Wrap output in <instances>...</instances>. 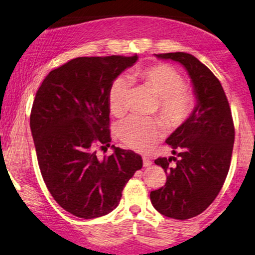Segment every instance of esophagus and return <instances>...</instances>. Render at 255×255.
<instances>
[{"label": "esophagus", "mask_w": 255, "mask_h": 255, "mask_svg": "<svg viewBox=\"0 0 255 255\" xmlns=\"http://www.w3.org/2000/svg\"><path fill=\"white\" fill-rule=\"evenodd\" d=\"M151 163H153V161H151L149 157L143 156V167H149Z\"/></svg>", "instance_id": "34e87169"}]
</instances>
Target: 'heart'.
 <instances>
[{"label":"heart","instance_id":"1","mask_svg":"<svg viewBox=\"0 0 255 255\" xmlns=\"http://www.w3.org/2000/svg\"><path fill=\"white\" fill-rule=\"evenodd\" d=\"M131 79L149 89L159 98V114L168 129H175L192 117L196 108L195 95L185 88V80L178 70L166 63H157L138 69ZM128 82L119 77L108 92V107L114 117L127 111L126 96ZM162 126L155 118L130 117L118 127V136L126 146L137 151H147L159 140Z\"/></svg>","mask_w":255,"mask_h":255}]
</instances>
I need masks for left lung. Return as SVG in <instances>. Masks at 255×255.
<instances>
[{
    "label": "left lung",
    "instance_id": "1",
    "mask_svg": "<svg viewBox=\"0 0 255 255\" xmlns=\"http://www.w3.org/2000/svg\"><path fill=\"white\" fill-rule=\"evenodd\" d=\"M155 56L185 67L198 101L192 117L166 140L176 157L154 161L166 172L167 181L150 192L151 205L159 213L186 220L201 214L224 186L234 144L233 119L220 81L195 56L181 51Z\"/></svg>",
    "mask_w": 255,
    "mask_h": 255
}]
</instances>
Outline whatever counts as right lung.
Returning a JSON list of instances; mask_svg holds the SVG:
<instances>
[{"instance_id":"obj_1","label":"right lung","mask_w":255,"mask_h":255,"mask_svg":"<svg viewBox=\"0 0 255 255\" xmlns=\"http://www.w3.org/2000/svg\"><path fill=\"white\" fill-rule=\"evenodd\" d=\"M137 55L76 57L51 70L38 88L30 114L38 166L48 191L70 214L95 219L118 207L126 183L142 157L111 146L108 92Z\"/></svg>"}]
</instances>
